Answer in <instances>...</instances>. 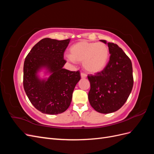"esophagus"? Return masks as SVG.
<instances>
[{"mask_svg": "<svg viewBox=\"0 0 154 154\" xmlns=\"http://www.w3.org/2000/svg\"><path fill=\"white\" fill-rule=\"evenodd\" d=\"M80 75H81V78H83V79H84V78H87V75H86V74H85V73H81V74H80Z\"/></svg>", "mask_w": 154, "mask_h": 154, "instance_id": "34e87169", "label": "esophagus"}]
</instances>
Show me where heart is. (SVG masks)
Wrapping results in <instances>:
<instances>
[{
    "label": "heart",
    "instance_id": "heart-1",
    "mask_svg": "<svg viewBox=\"0 0 154 154\" xmlns=\"http://www.w3.org/2000/svg\"><path fill=\"white\" fill-rule=\"evenodd\" d=\"M71 55L66 58L72 62H83V67L89 73H98L105 68L109 59V49L101 42L80 41L69 49Z\"/></svg>",
    "mask_w": 154,
    "mask_h": 154
}]
</instances>
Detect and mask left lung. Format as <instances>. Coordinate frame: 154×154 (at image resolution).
Wrapping results in <instances>:
<instances>
[{"mask_svg":"<svg viewBox=\"0 0 154 154\" xmlns=\"http://www.w3.org/2000/svg\"><path fill=\"white\" fill-rule=\"evenodd\" d=\"M108 45L110 60L105 68L95 76H88L91 89L88 98L92 107L102 114L117 111L127 100L133 87L131 60L117 44Z\"/></svg>","mask_w":154,"mask_h":154,"instance_id":"1","label":"left lung"}]
</instances>
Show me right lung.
Instances as JSON below:
<instances>
[{"label":"right lung","mask_w":154,"mask_h":154,"mask_svg":"<svg viewBox=\"0 0 154 154\" xmlns=\"http://www.w3.org/2000/svg\"><path fill=\"white\" fill-rule=\"evenodd\" d=\"M70 40L44 38L35 45L25 59L24 91L32 105L44 114L55 115L66 111L81 79L78 71L63 68L66 63L63 53Z\"/></svg>","instance_id":"add662e5"}]
</instances>
